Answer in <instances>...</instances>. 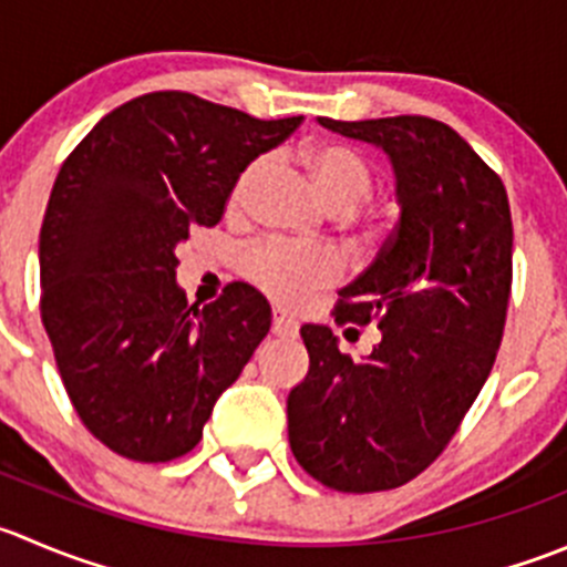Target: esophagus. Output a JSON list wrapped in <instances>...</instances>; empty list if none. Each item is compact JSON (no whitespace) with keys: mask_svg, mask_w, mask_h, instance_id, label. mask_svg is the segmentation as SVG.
<instances>
[{"mask_svg":"<svg viewBox=\"0 0 567 567\" xmlns=\"http://www.w3.org/2000/svg\"><path fill=\"white\" fill-rule=\"evenodd\" d=\"M271 332L277 334V338H293V334L299 332V323H296L290 316H285V312L274 310V316H271Z\"/></svg>","mask_w":567,"mask_h":567,"instance_id":"1","label":"esophagus"}]
</instances>
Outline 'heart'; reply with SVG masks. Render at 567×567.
I'll list each match as a JSON object with an SVG mask.
<instances>
[{
  "instance_id": "1",
  "label": "heart",
  "mask_w": 567,
  "mask_h": 567,
  "mask_svg": "<svg viewBox=\"0 0 567 567\" xmlns=\"http://www.w3.org/2000/svg\"><path fill=\"white\" fill-rule=\"evenodd\" d=\"M296 157L310 177L312 188L318 190L321 202L332 213H340V216L354 213L371 196V168L346 146L316 141V144L301 146ZM271 166L274 157L262 155L238 174L233 190H229V207L235 213H244L255 202V196L260 194L268 174H271ZM240 268L257 288L266 290L271 299L285 301V305H296L307 293L323 288L338 277V262L332 255L299 249V246L279 244V240H268V244L246 251Z\"/></svg>"
}]
</instances>
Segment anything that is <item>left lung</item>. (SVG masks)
I'll use <instances>...</instances> for the list:
<instances>
[{
    "label": "left lung",
    "instance_id": "obj_1",
    "mask_svg": "<svg viewBox=\"0 0 567 567\" xmlns=\"http://www.w3.org/2000/svg\"><path fill=\"white\" fill-rule=\"evenodd\" d=\"M318 124L388 155L399 224L334 312L338 323H377L371 354L354 362L332 329L301 327L310 371L288 393V441L332 491H390L446 449L491 377L513 282V218L502 179L443 121Z\"/></svg>",
    "mask_w": 567,
    "mask_h": 567
}]
</instances>
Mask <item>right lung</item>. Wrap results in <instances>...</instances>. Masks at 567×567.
Returning <instances> with one entry per match:
<instances>
[{
  "label": "right lung",
  "instance_id": "obj_1",
  "mask_svg": "<svg viewBox=\"0 0 567 567\" xmlns=\"http://www.w3.org/2000/svg\"><path fill=\"white\" fill-rule=\"evenodd\" d=\"M299 124L157 91L104 115L60 168L38 240L41 318L76 415L121 457L188 454L271 329L244 282L188 305L177 246L216 227L238 174Z\"/></svg>",
  "mask_w": 567,
  "mask_h": 567
}]
</instances>
